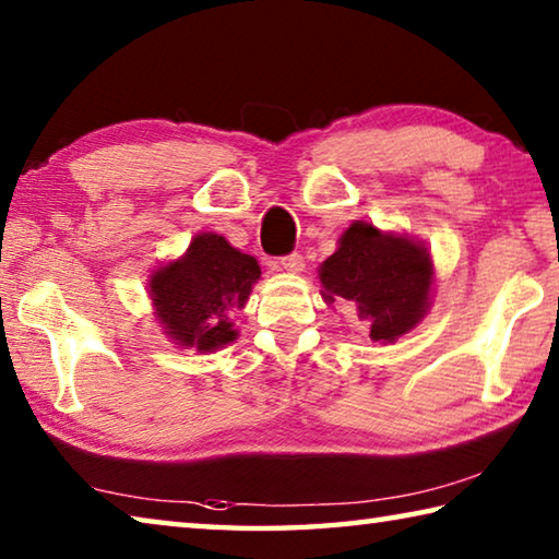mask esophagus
<instances>
[{"label": "esophagus", "mask_w": 559, "mask_h": 559, "mask_svg": "<svg viewBox=\"0 0 559 559\" xmlns=\"http://www.w3.org/2000/svg\"><path fill=\"white\" fill-rule=\"evenodd\" d=\"M278 269L288 271V273H300L302 269H306V261H302L300 253H290V257H283L278 261Z\"/></svg>", "instance_id": "34e87169"}]
</instances>
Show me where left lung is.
<instances>
[{"label":"left lung","mask_w":559,"mask_h":559,"mask_svg":"<svg viewBox=\"0 0 559 559\" xmlns=\"http://www.w3.org/2000/svg\"><path fill=\"white\" fill-rule=\"evenodd\" d=\"M318 278L328 306L337 298L353 302L357 318L370 323L372 343L390 345L429 313L437 271L427 243L353 222L333 257L320 263Z\"/></svg>","instance_id":"left-lung-1"}]
</instances>
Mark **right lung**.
I'll return each instance as SVG.
<instances>
[{
    "label": "right lung",
    "instance_id": "1",
    "mask_svg": "<svg viewBox=\"0 0 559 559\" xmlns=\"http://www.w3.org/2000/svg\"><path fill=\"white\" fill-rule=\"evenodd\" d=\"M261 278L259 261L202 231L187 251L150 273L147 296L163 333L182 349L206 355L239 337L229 313L241 310Z\"/></svg>",
    "mask_w": 559,
    "mask_h": 559
}]
</instances>
